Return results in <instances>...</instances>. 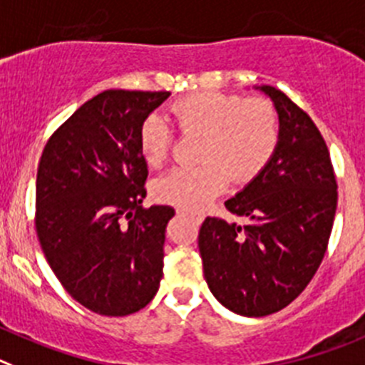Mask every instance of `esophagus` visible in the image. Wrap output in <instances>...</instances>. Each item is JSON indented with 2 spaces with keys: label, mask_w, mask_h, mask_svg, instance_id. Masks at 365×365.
Listing matches in <instances>:
<instances>
[{
  "label": "esophagus",
  "mask_w": 365,
  "mask_h": 365,
  "mask_svg": "<svg viewBox=\"0 0 365 365\" xmlns=\"http://www.w3.org/2000/svg\"><path fill=\"white\" fill-rule=\"evenodd\" d=\"M180 214H185V216H189L190 220L194 221V223H202L203 220H205V214H202V212H196V210H189V209H180L178 210Z\"/></svg>",
  "instance_id": "obj_1"
}]
</instances>
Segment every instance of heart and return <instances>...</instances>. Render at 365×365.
Returning <instances> with one entry per match:
<instances>
[{
	"label": "heart",
	"mask_w": 365,
	"mask_h": 365,
	"mask_svg": "<svg viewBox=\"0 0 365 365\" xmlns=\"http://www.w3.org/2000/svg\"><path fill=\"white\" fill-rule=\"evenodd\" d=\"M171 120L183 135H202L198 165L175 167L153 183L163 203L202 209L227 187L229 176L248 182L263 171L281 142L279 113L267 98H245L220 91H198L169 106ZM138 151L149 167L162 165L173 142L171 128L149 115L138 128Z\"/></svg>",
	"instance_id": "b5f03b06"
}]
</instances>
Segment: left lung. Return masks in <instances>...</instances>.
Listing matches in <instances>:
<instances>
[{"label": "left lung", "instance_id": "left-lung-1", "mask_svg": "<svg viewBox=\"0 0 365 365\" xmlns=\"http://www.w3.org/2000/svg\"><path fill=\"white\" fill-rule=\"evenodd\" d=\"M281 120L272 162L225 207L247 223L207 217L198 236L203 274L230 312L264 317L302 294L321 267L336 210V180L315 122L281 90L261 86Z\"/></svg>", "mask_w": 365, "mask_h": 365}]
</instances>
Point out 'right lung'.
<instances>
[{"mask_svg":"<svg viewBox=\"0 0 365 365\" xmlns=\"http://www.w3.org/2000/svg\"><path fill=\"white\" fill-rule=\"evenodd\" d=\"M169 95L102 91L53 131L41 155V248L64 290L98 315H131L158 292L165 227L175 209L142 207L148 163L136 136Z\"/></svg>","mask_w":365,"mask_h":365,"instance_id":"1","label":"right lung"}]
</instances>
